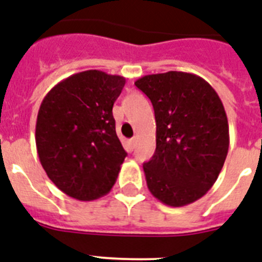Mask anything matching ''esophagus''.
<instances>
[{
    "label": "esophagus",
    "mask_w": 262,
    "mask_h": 262,
    "mask_svg": "<svg viewBox=\"0 0 262 262\" xmlns=\"http://www.w3.org/2000/svg\"><path fill=\"white\" fill-rule=\"evenodd\" d=\"M134 147H135V139H128L127 140V148H128L129 151L134 150Z\"/></svg>",
    "instance_id": "obj_1"
}]
</instances>
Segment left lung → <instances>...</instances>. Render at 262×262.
<instances>
[{
    "mask_svg": "<svg viewBox=\"0 0 262 262\" xmlns=\"http://www.w3.org/2000/svg\"><path fill=\"white\" fill-rule=\"evenodd\" d=\"M135 85L152 103L157 148L143 163L147 187L172 207L193 204L211 189L229 150L221 99L202 77L170 71L147 75Z\"/></svg>",
    "mask_w": 262,
    "mask_h": 262,
    "instance_id": "obj_1",
    "label": "left lung"
}]
</instances>
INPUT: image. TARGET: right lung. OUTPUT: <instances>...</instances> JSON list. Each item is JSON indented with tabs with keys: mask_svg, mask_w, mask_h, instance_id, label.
<instances>
[{
	"mask_svg": "<svg viewBox=\"0 0 262 262\" xmlns=\"http://www.w3.org/2000/svg\"><path fill=\"white\" fill-rule=\"evenodd\" d=\"M124 84L123 76L91 69L56 84L41 103L38 158L52 182L75 200H97L115 185L127 152L112 107Z\"/></svg>",
	"mask_w": 262,
	"mask_h": 262,
	"instance_id": "add662e5",
	"label": "right lung"
}]
</instances>
